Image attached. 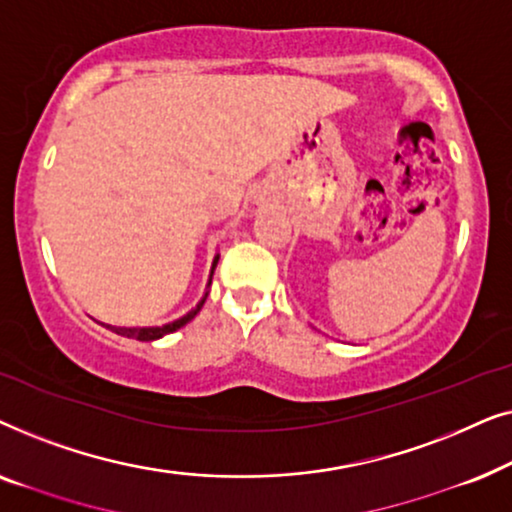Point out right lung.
<instances>
[{
  "instance_id": "add662e5",
  "label": "right lung",
  "mask_w": 512,
  "mask_h": 512,
  "mask_svg": "<svg viewBox=\"0 0 512 512\" xmlns=\"http://www.w3.org/2000/svg\"><path fill=\"white\" fill-rule=\"evenodd\" d=\"M216 263H219V254H216L214 261H212V270H209V282H207L205 296L200 298L198 305L191 307V310H188L186 314H181V317H174V319H167V321H156V324H102V326H107L109 331H114L118 335H125V338H135V340H142V342L158 340V338H163V335H167V333L179 331V328L186 326L188 321H191L195 314L202 310V305H205L209 286H212V277H214Z\"/></svg>"
}]
</instances>
